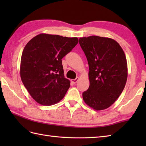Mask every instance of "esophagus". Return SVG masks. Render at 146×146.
Instances as JSON below:
<instances>
[{
  "label": "esophagus",
  "instance_id": "34e87169",
  "mask_svg": "<svg viewBox=\"0 0 146 146\" xmlns=\"http://www.w3.org/2000/svg\"><path fill=\"white\" fill-rule=\"evenodd\" d=\"M78 80H79V77H76L75 79H71V82L73 83H76L78 81Z\"/></svg>",
  "mask_w": 146,
  "mask_h": 146
}]
</instances>
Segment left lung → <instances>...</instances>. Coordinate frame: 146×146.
Returning a JSON list of instances; mask_svg holds the SVG:
<instances>
[{
    "mask_svg": "<svg viewBox=\"0 0 146 146\" xmlns=\"http://www.w3.org/2000/svg\"><path fill=\"white\" fill-rule=\"evenodd\" d=\"M87 58L90 86L83 93L85 104L95 110L110 107L122 94L127 79L124 52L114 39L97 36L80 38Z\"/></svg>",
    "mask_w": 146,
    "mask_h": 146,
    "instance_id": "left-lung-1",
    "label": "left lung"
}]
</instances>
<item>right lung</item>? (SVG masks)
I'll use <instances>...</instances> for the list:
<instances>
[{
  "label": "right lung",
  "instance_id": "right-lung-1",
  "mask_svg": "<svg viewBox=\"0 0 146 146\" xmlns=\"http://www.w3.org/2000/svg\"><path fill=\"white\" fill-rule=\"evenodd\" d=\"M78 42L77 38L42 33L27 43L21 56V78L38 104L54 105L64 97L70 82L64 78L61 60Z\"/></svg>",
  "mask_w": 146,
  "mask_h": 146
}]
</instances>
